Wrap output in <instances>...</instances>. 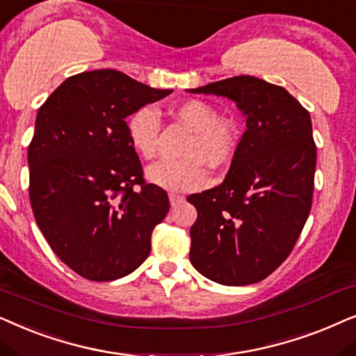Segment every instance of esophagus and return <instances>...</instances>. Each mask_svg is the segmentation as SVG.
Returning <instances> with one entry per match:
<instances>
[{
  "mask_svg": "<svg viewBox=\"0 0 356 356\" xmlns=\"http://www.w3.org/2000/svg\"><path fill=\"white\" fill-rule=\"evenodd\" d=\"M184 200H186V197L184 195H179V193H169L170 207H177L179 203H182Z\"/></svg>",
  "mask_w": 356,
  "mask_h": 356,
  "instance_id": "obj_1",
  "label": "esophagus"
}]
</instances>
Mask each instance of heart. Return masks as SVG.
Wrapping results in <instances>:
<instances>
[{"label":"heart","mask_w":356,"mask_h":356,"mask_svg":"<svg viewBox=\"0 0 356 356\" xmlns=\"http://www.w3.org/2000/svg\"><path fill=\"white\" fill-rule=\"evenodd\" d=\"M175 118L192 130L184 156L187 158L163 159L146 169V179L154 186L170 192H191L205 187L213 168L229 164L238 153L241 131L234 118L218 115L216 107L200 99H191L174 108ZM161 120L153 107L143 106L127 120L129 141L141 158L151 159L158 151Z\"/></svg>","instance_id":"1"}]
</instances>
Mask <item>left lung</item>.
<instances>
[{"label":"left lung","instance_id":"left-lung-1","mask_svg":"<svg viewBox=\"0 0 356 356\" xmlns=\"http://www.w3.org/2000/svg\"><path fill=\"white\" fill-rule=\"evenodd\" d=\"M188 92L231 99L248 127L225 181L187 198L198 213L191 262L221 285L262 282L285 262L309 216L316 172L311 115L285 88L254 76Z\"/></svg>","mask_w":356,"mask_h":356}]
</instances>
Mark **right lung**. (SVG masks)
I'll use <instances>...</instances> for the list:
<instances>
[{
    "label": "right lung",
    "instance_id": "1",
    "mask_svg": "<svg viewBox=\"0 0 356 356\" xmlns=\"http://www.w3.org/2000/svg\"><path fill=\"white\" fill-rule=\"evenodd\" d=\"M170 92L94 70L70 76L39 108L27 151L32 211L61 262L88 280L138 268L168 215V193L143 179L125 118Z\"/></svg>",
    "mask_w": 356,
    "mask_h": 356
}]
</instances>
